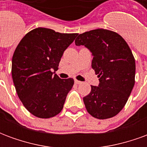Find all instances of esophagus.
<instances>
[{"instance_id":"1","label":"esophagus","mask_w":147,"mask_h":147,"mask_svg":"<svg viewBox=\"0 0 147 147\" xmlns=\"http://www.w3.org/2000/svg\"><path fill=\"white\" fill-rule=\"evenodd\" d=\"M75 83H76V84H81L82 82H81V81H79V80H75Z\"/></svg>"}]
</instances>
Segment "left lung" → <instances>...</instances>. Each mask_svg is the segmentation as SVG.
<instances>
[{
	"mask_svg": "<svg viewBox=\"0 0 147 147\" xmlns=\"http://www.w3.org/2000/svg\"><path fill=\"white\" fill-rule=\"evenodd\" d=\"M92 53L91 67L99 78L98 86L83 98L87 112L97 119L115 117L127 102L135 85L136 61L125 40L105 29L80 34L75 41Z\"/></svg>",
	"mask_w": 147,
	"mask_h": 147,
	"instance_id": "obj_1",
	"label": "left lung"
}]
</instances>
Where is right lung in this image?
Here are the masks:
<instances>
[{
	"label": "right lung",
	"mask_w": 147,
	"mask_h": 147,
	"mask_svg": "<svg viewBox=\"0 0 147 147\" xmlns=\"http://www.w3.org/2000/svg\"><path fill=\"white\" fill-rule=\"evenodd\" d=\"M77 35L38 27L28 32L16 49L11 76L19 98L34 116L50 118L64 107L74 80H61L53 73Z\"/></svg>",
	"instance_id": "obj_1"
}]
</instances>
